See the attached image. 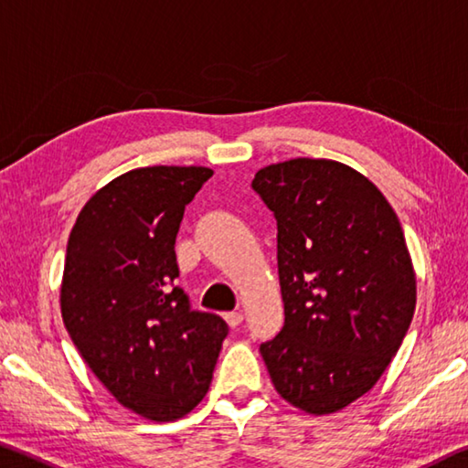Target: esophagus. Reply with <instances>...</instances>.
I'll return each instance as SVG.
<instances>
[{"label":"esophagus","mask_w":468,"mask_h":468,"mask_svg":"<svg viewBox=\"0 0 468 468\" xmlns=\"http://www.w3.org/2000/svg\"><path fill=\"white\" fill-rule=\"evenodd\" d=\"M224 320H226L228 324L232 326V328L240 326V322H242V312H228V314H224Z\"/></svg>","instance_id":"34e87169"}]
</instances>
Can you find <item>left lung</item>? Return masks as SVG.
Segmentation results:
<instances>
[{
	"instance_id": "obj_1",
	"label": "left lung",
	"mask_w": 468,
	"mask_h": 468,
	"mask_svg": "<svg viewBox=\"0 0 468 468\" xmlns=\"http://www.w3.org/2000/svg\"><path fill=\"white\" fill-rule=\"evenodd\" d=\"M253 190L278 224L284 301L282 330L259 351L289 404L339 412L377 385L412 322L399 219L368 177L328 159L268 165Z\"/></svg>"
}]
</instances>
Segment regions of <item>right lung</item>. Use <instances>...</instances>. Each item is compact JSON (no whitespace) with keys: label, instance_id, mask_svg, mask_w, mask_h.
Returning a JSON list of instances; mask_svg holds the SVG:
<instances>
[{"label":"right lung","instance_id":"1","mask_svg":"<svg viewBox=\"0 0 468 468\" xmlns=\"http://www.w3.org/2000/svg\"><path fill=\"white\" fill-rule=\"evenodd\" d=\"M207 167H140L85 203L67 244L62 320L112 398L148 420H177L209 391L228 335L174 280L184 209Z\"/></svg>","mask_w":468,"mask_h":468}]
</instances>
